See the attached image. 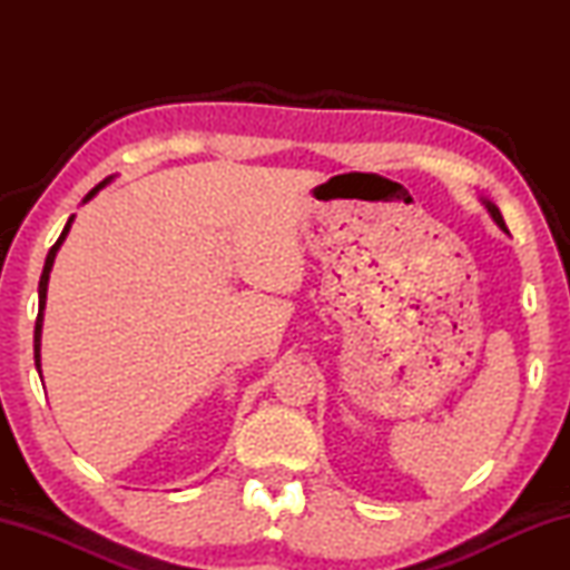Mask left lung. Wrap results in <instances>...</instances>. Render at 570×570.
Returning <instances> with one entry per match:
<instances>
[{"label": "left lung", "instance_id": "left-lung-1", "mask_svg": "<svg viewBox=\"0 0 570 570\" xmlns=\"http://www.w3.org/2000/svg\"><path fill=\"white\" fill-rule=\"evenodd\" d=\"M482 206H485L488 208V214L490 216H493V220H495V224L500 226V230H505V234H508V228H505V220H503V216H500V208L493 204V200H488V198H482Z\"/></svg>", "mask_w": 570, "mask_h": 570}]
</instances>
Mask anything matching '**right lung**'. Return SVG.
I'll use <instances>...</instances> for the list:
<instances>
[{
  "label": "right lung",
  "instance_id": "right-lung-1",
  "mask_svg": "<svg viewBox=\"0 0 570 570\" xmlns=\"http://www.w3.org/2000/svg\"><path fill=\"white\" fill-rule=\"evenodd\" d=\"M110 180H112V176H110V178H105L102 183H98V186H95V188L88 193V196H85L82 204H88L90 198L98 196L100 188L108 186ZM72 220H75V216L67 218V224H65V228H62L60 238H57V244L50 248V254H47V258H45V268H42V276H40V314H37V324H35V364H37V372H40V374H42L40 346H42V322H45V304H47V284H50V272H52V264H55V256H57V250H60L62 240L67 238V234H70V226H72Z\"/></svg>",
  "mask_w": 570,
  "mask_h": 570
}]
</instances>
